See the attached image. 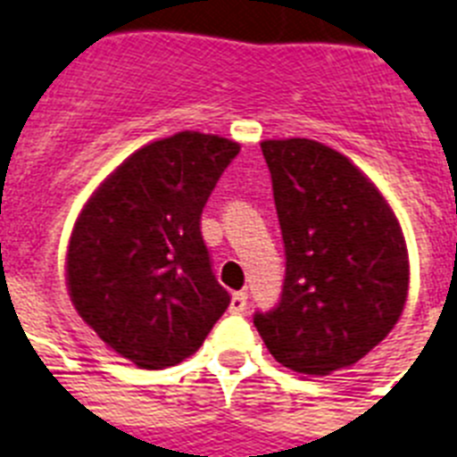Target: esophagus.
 I'll list each match as a JSON object with an SVG mask.
<instances>
[{
  "label": "esophagus",
  "instance_id": "esophagus-1",
  "mask_svg": "<svg viewBox=\"0 0 457 457\" xmlns=\"http://www.w3.org/2000/svg\"><path fill=\"white\" fill-rule=\"evenodd\" d=\"M248 305V293L246 291H239L232 295V303H229V312H235V314H241L244 310H246Z\"/></svg>",
  "mask_w": 457,
  "mask_h": 457
}]
</instances>
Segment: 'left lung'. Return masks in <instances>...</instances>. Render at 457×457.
I'll use <instances>...</instances> for the list:
<instances>
[{
	"mask_svg": "<svg viewBox=\"0 0 457 457\" xmlns=\"http://www.w3.org/2000/svg\"><path fill=\"white\" fill-rule=\"evenodd\" d=\"M287 277L279 305L253 324L281 366L328 376L395 328L409 295V253L395 211L340 152L310 138L262 140Z\"/></svg>",
	"mask_w": 457,
	"mask_h": 457,
	"instance_id": "1",
	"label": "left lung"
}]
</instances>
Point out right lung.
<instances>
[{
    "label": "right lung",
    "mask_w": 457,
    "mask_h": 457,
    "mask_svg": "<svg viewBox=\"0 0 457 457\" xmlns=\"http://www.w3.org/2000/svg\"><path fill=\"white\" fill-rule=\"evenodd\" d=\"M239 143L180 131L133 152L74 222L68 291L103 343L140 369L176 366L229 305L202 211Z\"/></svg>",
    "instance_id": "add662e5"
}]
</instances>
